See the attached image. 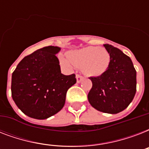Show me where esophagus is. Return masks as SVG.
<instances>
[{"mask_svg": "<svg viewBox=\"0 0 149 149\" xmlns=\"http://www.w3.org/2000/svg\"><path fill=\"white\" fill-rule=\"evenodd\" d=\"M76 78H77V84H79V83L83 80V79H84V77H82V76H80V75H77Z\"/></svg>", "mask_w": 149, "mask_h": 149, "instance_id": "obj_1", "label": "esophagus"}]
</instances>
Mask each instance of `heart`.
<instances>
[{
    "mask_svg": "<svg viewBox=\"0 0 149 149\" xmlns=\"http://www.w3.org/2000/svg\"><path fill=\"white\" fill-rule=\"evenodd\" d=\"M61 65L68 70L73 66L81 67L83 72L90 77H99L106 72L111 63V55L103 47L87 46L68 52L67 57L61 56Z\"/></svg>",
    "mask_w": 149,
    "mask_h": 149,
    "instance_id": "heart-1",
    "label": "heart"
}]
</instances>
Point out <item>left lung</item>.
Listing matches in <instances>:
<instances>
[{"instance_id":"left-lung-1","label":"left lung","mask_w":149,"mask_h":149,"mask_svg":"<svg viewBox=\"0 0 149 149\" xmlns=\"http://www.w3.org/2000/svg\"><path fill=\"white\" fill-rule=\"evenodd\" d=\"M104 48L111 55V63L104 74L90 77L93 84L88 100L93 108L104 113L121 112L136 93V70L132 59L121 50L109 44Z\"/></svg>"}]
</instances>
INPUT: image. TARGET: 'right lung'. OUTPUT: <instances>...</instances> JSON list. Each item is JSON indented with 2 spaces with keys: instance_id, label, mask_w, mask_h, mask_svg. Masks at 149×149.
Segmentation results:
<instances>
[{
  "instance_id": "add662e5",
  "label": "right lung",
  "mask_w": 149,
  "mask_h": 149,
  "mask_svg": "<svg viewBox=\"0 0 149 149\" xmlns=\"http://www.w3.org/2000/svg\"><path fill=\"white\" fill-rule=\"evenodd\" d=\"M61 48L46 46L22 59L12 73L11 96L30 118L44 120L63 109L66 92L77 83L75 74L61 73L56 54Z\"/></svg>"
}]
</instances>
